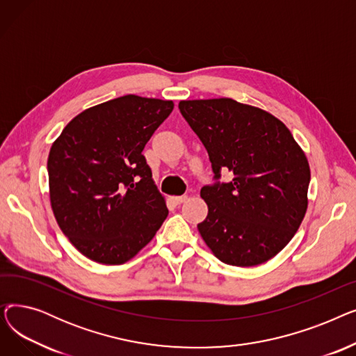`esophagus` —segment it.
Wrapping results in <instances>:
<instances>
[{
    "mask_svg": "<svg viewBox=\"0 0 356 356\" xmlns=\"http://www.w3.org/2000/svg\"><path fill=\"white\" fill-rule=\"evenodd\" d=\"M186 199H188V196H186V195H183V196H173V197H172V200H173L176 204H181Z\"/></svg>",
    "mask_w": 356,
    "mask_h": 356,
    "instance_id": "34e87169",
    "label": "esophagus"
}]
</instances>
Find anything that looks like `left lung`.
I'll return each mask as SVG.
<instances>
[{
	"label": "left lung",
	"instance_id": "obj_1",
	"mask_svg": "<svg viewBox=\"0 0 356 356\" xmlns=\"http://www.w3.org/2000/svg\"><path fill=\"white\" fill-rule=\"evenodd\" d=\"M204 145L213 184L203 186L208 216L197 229L222 263L263 264L297 232L307 209L310 167L290 129L274 115L231 98L180 101ZM229 171L231 182H220Z\"/></svg>",
	"mask_w": 356,
	"mask_h": 356
}]
</instances>
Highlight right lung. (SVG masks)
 <instances>
[{"label":"right lung","instance_id":"right-lung-1","mask_svg":"<svg viewBox=\"0 0 356 356\" xmlns=\"http://www.w3.org/2000/svg\"><path fill=\"white\" fill-rule=\"evenodd\" d=\"M172 101L125 95L85 109L47 159L50 203L79 252L118 266L137 255L167 218L143 149L173 111Z\"/></svg>","mask_w":356,"mask_h":356}]
</instances>
